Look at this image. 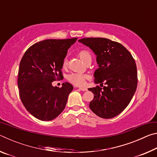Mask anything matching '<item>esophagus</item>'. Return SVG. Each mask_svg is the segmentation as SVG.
<instances>
[{
    "label": "esophagus",
    "instance_id": "1",
    "mask_svg": "<svg viewBox=\"0 0 157 157\" xmlns=\"http://www.w3.org/2000/svg\"><path fill=\"white\" fill-rule=\"evenodd\" d=\"M79 90H81V91H87V89L85 88V87H79Z\"/></svg>",
    "mask_w": 157,
    "mask_h": 157
}]
</instances>
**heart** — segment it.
Instances as JSON below:
<instances>
[{"label":"heart","instance_id":"1","mask_svg":"<svg viewBox=\"0 0 157 157\" xmlns=\"http://www.w3.org/2000/svg\"><path fill=\"white\" fill-rule=\"evenodd\" d=\"M79 56L80 57V59L83 61V62H84L86 58L91 57V55H90V53L88 51H86V50H82V51L79 52ZM67 58L66 57L64 58V59H63V66H66L67 65ZM68 79L71 83L76 85V86H82V85H83L84 84L85 79H86V75L79 73H73L68 75Z\"/></svg>","mask_w":157,"mask_h":157}]
</instances>
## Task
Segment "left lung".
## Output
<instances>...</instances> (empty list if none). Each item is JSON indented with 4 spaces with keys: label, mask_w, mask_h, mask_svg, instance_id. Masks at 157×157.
Wrapping results in <instances>:
<instances>
[{
    "label": "left lung",
    "mask_w": 157,
    "mask_h": 157,
    "mask_svg": "<svg viewBox=\"0 0 157 157\" xmlns=\"http://www.w3.org/2000/svg\"><path fill=\"white\" fill-rule=\"evenodd\" d=\"M79 43L89 47L96 55L98 68L95 71L94 83L88 89L94 95L89 107L98 116L112 118L129 104L137 87L136 63L123 45L105 38H84Z\"/></svg>",
    "instance_id": "left-lung-1"
}]
</instances>
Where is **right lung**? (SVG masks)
Returning a JSON list of instances; mask_svg holds the SVG:
<instances>
[{
	"label": "right lung",
	"instance_id": "add662e5",
	"mask_svg": "<svg viewBox=\"0 0 157 157\" xmlns=\"http://www.w3.org/2000/svg\"><path fill=\"white\" fill-rule=\"evenodd\" d=\"M77 38L46 39L34 44L21 60L18 88L26 109L39 120L55 119L64 109L73 86L64 82L59 88L52 82L63 78V62Z\"/></svg>",
	"mask_w": 157,
	"mask_h": 157
}]
</instances>
